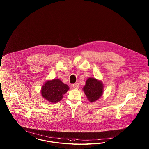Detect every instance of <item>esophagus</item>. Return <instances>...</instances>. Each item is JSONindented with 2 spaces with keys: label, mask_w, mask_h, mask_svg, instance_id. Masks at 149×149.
<instances>
[{
  "label": "esophagus",
  "mask_w": 149,
  "mask_h": 149,
  "mask_svg": "<svg viewBox=\"0 0 149 149\" xmlns=\"http://www.w3.org/2000/svg\"><path fill=\"white\" fill-rule=\"evenodd\" d=\"M72 87L75 89H78L79 88V85L78 83H75V84H72Z\"/></svg>",
  "instance_id": "esophagus-1"
}]
</instances>
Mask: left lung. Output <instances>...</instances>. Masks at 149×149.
<instances>
[{
  "label": "left lung",
  "mask_w": 149,
  "mask_h": 149,
  "mask_svg": "<svg viewBox=\"0 0 149 149\" xmlns=\"http://www.w3.org/2000/svg\"><path fill=\"white\" fill-rule=\"evenodd\" d=\"M103 90L102 83L95 78H88L83 88L87 99L90 102H93L99 99L103 94Z\"/></svg>",
  "instance_id": "left-lung-1"
}]
</instances>
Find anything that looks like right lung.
I'll return each mask as SVG.
<instances>
[{
  "label": "right lung",
  "instance_id": "add662e5",
  "mask_svg": "<svg viewBox=\"0 0 149 149\" xmlns=\"http://www.w3.org/2000/svg\"><path fill=\"white\" fill-rule=\"evenodd\" d=\"M69 86L63 84L59 79H54L47 81L41 88V95L44 98L50 102L55 103L63 98L68 90Z\"/></svg>",
  "mask_w": 149,
  "mask_h": 149
}]
</instances>
